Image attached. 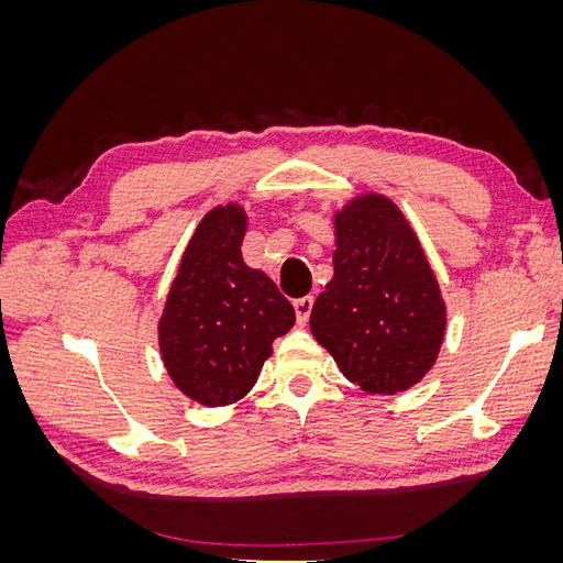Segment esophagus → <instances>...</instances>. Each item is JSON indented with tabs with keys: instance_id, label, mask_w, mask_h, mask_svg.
<instances>
[{
	"instance_id": "1",
	"label": "esophagus",
	"mask_w": 563,
	"mask_h": 563,
	"mask_svg": "<svg viewBox=\"0 0 563 563\" xmlns=\"http://www.w3.org/2000/svg\"><path fill=\"white\" fill-rule=\"evenodd\" d=\"M312 305H314V298H312V296H305V298H298V300H294V310H296L298 327H305V323L310 321V314H312Z\"/></svg>"
}]
</instances>
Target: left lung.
I'll use <instances>...</instances> for the list:
<instances>
[{
    "mask_svg": "<svg viewBox=\"0 0 563 563\" xmlns=\"http://www.w3.org/2000/svg\"><path fill=\"white\" fill-rule=\"evenodd\" d=\"M310 329L343 376L371 395H397L434 366L446 305L395 201L362 195L335 213L333 279Z\"/></svg>",
    "mask_w": 563,
    "mask_h": 563,
    "instance_id": "obj_1",
    "label": "left lung"
}]
</instances>
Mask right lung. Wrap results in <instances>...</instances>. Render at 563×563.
<instances>
[{"mask_svg":"<svg viewBox=\"0 0 563 563\" xmlns=\"http://www.w3.org/2000/svg\"><path fill=\"white\" fill-rule=\"evenodd\" d=\"M246 213L236 203L201 218L159 319L168 376L203 406L240 401L296 312L265 272L242 258Z\"/></svg>","mask_w":563,"mask_h":563,"instance_id":"obj_1","label":"right lung"}]
</instances>
